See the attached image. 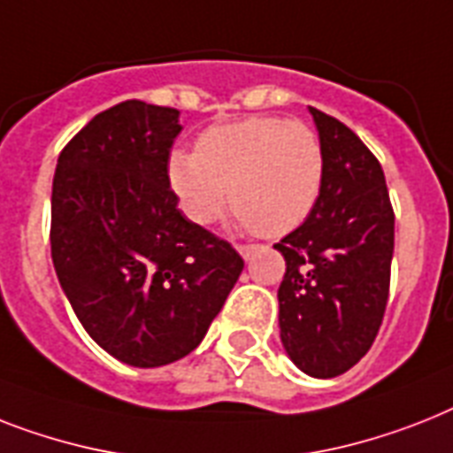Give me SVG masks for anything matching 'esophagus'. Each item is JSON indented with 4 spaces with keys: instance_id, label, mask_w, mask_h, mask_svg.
Instances as JSON below:
<instances>
[{
    "instance_id": "34e87169",
    "label": "esophagus",
    "mask_w": 453,
    "mask_h": 453,
    "mask_svg": "<svg viewBox=\"0 0 453 453\" xmlns=\"http://www.w3.org/2000/svg\"><path fill=\"white\" fill-rule=\"evenodd\" d=\"M258 249H260L258 244H239V246H237V251L242 253V256H244L246 260H251V258H253V253L258 251Z\"/></svg>"
}]
</instances>
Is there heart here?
Returning a JSON list of instances; mask_svg holds the SVG:
<instances>
[{
  "mask_svg": "<svg viewBox=\"0 0 453 453\" xmlns=\"http://www.w3.org/2000/svg\"><path fill=\"white\" fill-rule=\"evenodd\" d=\"M167 174L197 226H211L233 200L242 226L260 237H284L321 197L326 153L303 120L256 116L204 130L195 150L169 156Z\"/></svg>",
  "mask_w": 453,
  "mask_h": 453,
  "instance_id": "1",
  "label": "heart"
}]
</instances>
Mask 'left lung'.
<instances>
[{
    "instance_id": "obj_1",
    "label": "left lung",
    "mask_w": 453,
    "mask_h": 453,
    "mask_svg": "<svg viewBox=\"0 0 453 453\" xmlns=\"http://www.w3.org/2000/svg\"><path fill=\"white\" fill-rule=\"evenodd\" d=\"M326 153L321 197L303 226L274 244L286 260L279 328L303 372L330 380L370 351L388 303L391 197L384 169L354 130L311 106Z\"/></svg>"
}]
</instances>
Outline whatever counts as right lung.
<instances>
[{"instance_id":"1","label":"right lung","mask_w":453,"mask_h":453,"mask_svg":"<svg viewBox=\"0 0 453 453\" xmlns=\"http://www.w3.org/2000/svg\"><path fill=\"white\" fill-rule=\"evenodd\" d=\"M179 111L127 99L62 149L50 256L81 326L113 358L157 367L188 356L244 260L179 211L167 163Z\"/></svg>"}]
</instances>
